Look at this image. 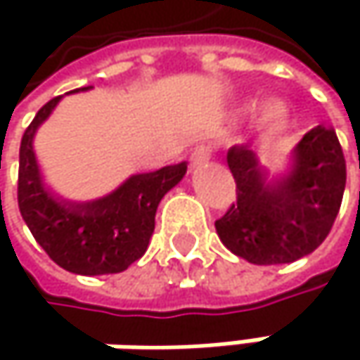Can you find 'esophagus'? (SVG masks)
I'll return each instance as SVG.
<instances>
[{
    "instance_id": "obj_1",
    "label": "esophagus",
    "mask_w": 360,
    "mask_h": 360,
    "mask_svg": "<svg viewBox=\"0 0 360 360\" xmlns=\"http://www.w3.org/2000/svg\"><path fill=\"white\" fill-rule=\"evenodd\" d=\"M210 156H212V150L208 148V146H198V148H193V152H191V167L193 169H198V167H202L204 162H208L210 160Z\"/></svg>"
}]
</instances>
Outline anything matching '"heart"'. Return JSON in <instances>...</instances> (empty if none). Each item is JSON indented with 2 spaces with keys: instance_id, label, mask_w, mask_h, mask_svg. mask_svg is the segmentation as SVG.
<instances>
[{
  "instance_id": "1",
  "label": "heart",
  "mask_w": 360,
  "mask_h": 360,
  "mask_svg": "<svg viewBox=\"0 0 360 360\" xmlns=\"http://www.w3.org/2000/svg\"><path fill=\"white\" fill-rule=\"evenodd\" d=\"M258 110H260L258 102H246L242 108H238V114L242 118H250ZM285 122H288V110L283 108V104H279V102L266 104L262 108V112H260V124L264 129H269V131H279V129L285 127Z\"/></svg>"
}]
</instances>
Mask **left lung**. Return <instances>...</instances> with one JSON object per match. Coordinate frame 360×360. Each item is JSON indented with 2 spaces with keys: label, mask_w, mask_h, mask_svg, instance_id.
Instances as JSON below:
<instances>
[{
  "label": "left lung",
  "mask_w": 360,
  "mask_h": 360,
  "mask_svg": "<svg viewBox=\"0 0 360 360\" xmlns=\"http://www.w3.org/2000/svg\"><path fill=\"white\" fill-rule=\"evenodd\" d=\"M238 202L214 227L227 250L252 264H285L327 238L346 187V162L329 127L311 129L283 169H266L246 146L227 152Z\"/></svg>",
  "instance_id": "left-lung-1"
}]
</instances>
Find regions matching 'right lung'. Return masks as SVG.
<instances>
[{"label": "right lung", "instance_id": "obj_1", "mask_svg": "<svg viewBox=\"0 0 360 360\" xmlns=\"http://www.w3.org/2000/svg\"><path fill=\"white\" fill-rule=\"evenodd\" d=\"M81 87L70 94L87 91ZM53 98L22 135L18 206L37 244L62 269L77 275H110L139 260L152 240L160 200L187 173V162L137 173L96 200H68L51 189L39 167L35 135L60 104Z\"/></svg>", "mask_w": 360, "mask_h": 360}]
</instances>
